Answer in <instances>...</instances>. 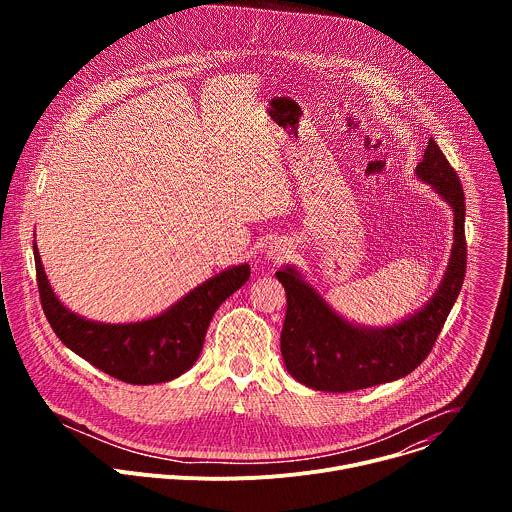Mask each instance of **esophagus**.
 Instances as JSON below:
<instances>
[{"label":"esophagus","instance_id":"esophagus-1","mask_svg":"<svg viewBox=\"0 0 512 512\" xmlns=\"http://www.w3.org/2000/svg\"><path fill=\"white\" fill-rule=\"evenodd\" d=\"M287 255H289V243L285 241H273L265 251V257L273 263H281Z\"/></svg>","mask_w":512,"mask_h":512}]
</instances>
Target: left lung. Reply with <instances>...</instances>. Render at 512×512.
<instances>
[{"label":"left lung","mask_w":512,"mask_h":512,"mask_svg":"<svg viewBox=\"0 0 512 512\" xmlns=\"http://www.w3.org/2000/svg\"><path fill=\"white\" fill-rule=\"evenodd\" d=\"M415 176L454 212V243L442 283L417 312L373 328L342 318L294 265L281 267L275 273L287 296L281 356L298 383L326 393L367 389L407 377L431 352L464 283L466 204L458 174L433 139L427 141Z\"/></svg>","instance_id":"obj_1"}]
</instances>
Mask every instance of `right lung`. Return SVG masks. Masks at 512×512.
<instances>
[{
	"mask_svg": "<svg viewBox=\"0 0 512 512\" xmlns=\"http://www.w3.org/2000/svg\"><path fill=\"white\" fill-rule=\"evenodd\" d=\"M34 261L42 310L54 334L99 371L131 385H156L184 375L202 352L208 324L218 306L251 275L247 263L229 267L154 318L105 324L70 312L56 298L36 243Z\"/></svg>",
	"mask_w": 512,
	"mask_h": 512,
	"instance_id": "1",
	"label": "right lung"
}]
</instances>
